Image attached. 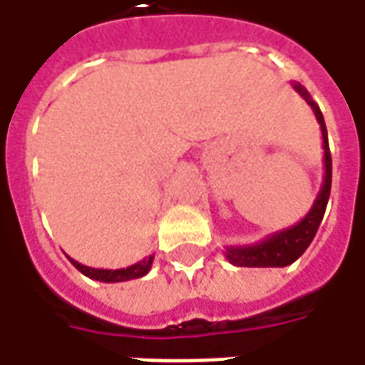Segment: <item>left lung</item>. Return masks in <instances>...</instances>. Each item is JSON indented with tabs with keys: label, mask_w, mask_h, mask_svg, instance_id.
Instances as JSON below:
<instances>
[{
	"label": "left lung",
	"mask_w": 365,
	"mask_h": 365,
	"mask_svg": "<svg viewBox=\"0 0 365 365\" xmlns=\"http://www.w3.org/2000/svg\"><path fill=\"white\" fill-rule=\"evenodd\" d=\"M293 90L312 106L317 124L322 128V138H324V180L319 192L315 197L314 205L309 212L303 217L302 221L291 225L287 229H281L277 233L269 235L265 239L251 243V245H229L225 247V257L229 263L237 267H287L293 261H297L305 253V249L312 245L315 233L319 229V222L324 219L325 207L329 200V190H331V154H329V143H327V128H325L324 114L309 96V92L303 88L299 82H293Z\"/></svg>",
	"instance_id": "8db88e82"
}]
</instances>
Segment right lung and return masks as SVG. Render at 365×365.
I'll return each instance as SVG.
<instances>
[{
	"label": "right lung",
	"instance_id": "1",
	"mask_svg": "<svg viewBox=\"0 0 365 365\" xmlns=\"http://www.w3.org/2000/svg\"><path fill=\"white\" fill-rule=\"evenodd\" d=\"M70 261H72V265H74L80 273H84L86 277H90V279H96L102 281V283H120V281H130V279H138V277H144L150 267H153V261L154 255L144 257L143 261H138V263H134L130 267H122V269H94V267H88V265H82V263H78L76 259L72 257H68Z\"/></svg>",
	"mask_w": 365,
	"mask_h": 365
}]
</instances>
